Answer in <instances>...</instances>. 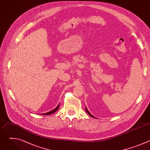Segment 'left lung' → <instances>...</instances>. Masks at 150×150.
Returning <instances> with one entry per match:
<instances>
[{
	"mask_svg": "<svg viewBox=\"0 0 150 150\" xmlns=\"http://www.w3.org/2000/svg\"><path fill=\"white\" fill-rule=\"evenodd\" d=\"M85 110H86V112H87V113H88V115H89L90 116H91V117H94V118L95 117L94 116H93V115H91V113L89 112V111L88 110V109H87V108H85Z\"/></svg>",
	"mask_w": 150,
	"mask_h": 150,
	"instance_id": "obj_1",
	"label": "left lung"
}]
</instances>
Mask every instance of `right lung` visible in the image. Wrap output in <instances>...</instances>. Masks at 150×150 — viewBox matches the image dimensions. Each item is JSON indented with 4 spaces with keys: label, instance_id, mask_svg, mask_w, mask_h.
I'll use <instances>...</instances> for the list:
<instances>
[{
    "label": "right lung",
    "instance_id": "add662e5",
    "mask_svg": "<svg viewBox=\"0 0 150 150\" xmlns=\"http://www.w3.org/2000/svg\"><path fill=\"white\" fill-rule=\"evenodd\" d=\"M59 108V104L56 107V108L54 109H53V110H52V111H50V112H47V113H42V114H41V115H52V114H53V113H54L55 112H56L57 110H58V109Z\"/></svg>",
    "mask_w": 150,
    "mask_h": 150
}]
</instances>
